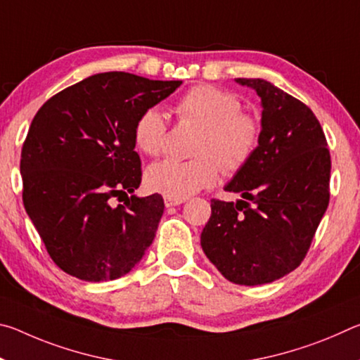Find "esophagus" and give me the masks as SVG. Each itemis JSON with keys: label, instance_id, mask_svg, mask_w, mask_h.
Here are the masks:
<instances>
[{"label": "esophagus", "instance_id": "1", "mask_svg": "<svg viewBox=\"0 0 360 360\" xmlns=\"http://www.w3.org/2000/svg\"><path fill=\"white\" fill-rule=\"evenodd\" d=\"M163 202H165L167 208H169V206H178V205H181V203H184V200H174V198L165 197V200H163Z\"/></svg>", "mask_w": 360, "mask_h": 360}]
</instances>
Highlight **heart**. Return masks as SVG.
<instances>
[{
  "instance_id": "b5f03b06",
  "label": "heart",
  "mask_w": 360,
  "mask_h": 360,
  "mask_svg": "<svg viewBox=\"0 0 360 360\" xmlns=\"http://www.w3.org/2000/svg\"><path fill=\"white\" fill-rule=\"evenodd\" d=\"M241 98L229 90L212 85H195L176 103L179 119L202 125L195 139L192 160L165 158L146 173V184L152 192L168 198L184 200L214 184L221 167L236 173L245 168L260 141V122L243 112ZM168 125L158 108H148L135 124V143L148 155L165 149Z\"/></svg>"
}]
</instances>
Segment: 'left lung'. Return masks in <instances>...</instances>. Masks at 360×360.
<instances>
[{
  "instance_id": "1",
  "label": "left lung",
  "mask_w": 360,
  "mask_h": 360,
  "mask_svg": "<svg viewBox=\"0 0 360 360\" xmlns=\"http://www.w3.org/2000/svg\"><path fill=\"white\" fill-rule=\"evenodd\" d=\"M235 81L260 96V141L224 187L241 200H211L200 243L225 279L259 285L285 276L307 255L330 198V154L319 120L300 100L265 79Z\"/></svg>"
}]
</instances>
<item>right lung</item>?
<instances>
[{
	"label": "right lung",
	"instance_id": "add662e5",
	"mask_svg": "<svg viewBox=\"0 0 360 360\" xmlns=\"http://www.w3.org/2000/svg\"><path fill=\"white\" fill-rule=\"evenodd\" d=\"M182 81L94 75L47 100L22 148L23 205L52 260L82 281L129 273L154 241L162 195L136 197L139 114ZM124 201L115 205V200Z\"/></svg>",
	"mask_w": 360,
	"mask_h": 360
}]
</instances>
